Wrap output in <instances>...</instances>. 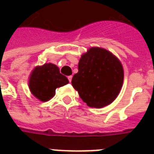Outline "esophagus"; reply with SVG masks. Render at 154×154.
<instances>
[{"label":"esophagus","instance_id":"34e87169","mask_svg":"<svg viewBox=\"0 0 154 154\" xmlns=\"http://www.w3.org/2000/svg\"><path fill=\"white\" fill-rule=\"evenodd\" d=\"M72 76H68V77H67V79H68V81H69V82H72Z\"/></svg>","mask_w":154,"mask_h":154}]
</instances>
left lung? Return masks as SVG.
<instances>
[{
	"instance_id": "obj_1",
	"label": "left lung",
	"mask_w": 154,
	"mask_h": 154,
	"mask_svg": "<svg viewBox=\"0 0 154 154\" xmlns=\"http://www.w3.org/2000/svg\"><path fill=\"white\" fill-rule=\"evenodd\" d=\"M123 79L119 59L104 48H91L81 57L72 85L88 106L101 108L117 97Z\"/></svg>"
}]
</instances>
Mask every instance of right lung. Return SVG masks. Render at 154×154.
<instances>
[{
    "instance_id": "add662e5",
    "label": "right lung",
    "mask_w": 154,
    "mask_h": 154,
    "mask_svg": "<svg viewBox=\"0 0 154 154\" xmlns=\"http://www.w3.org/2000/svg\"><path fill=\"white\" fill-rule=\"evenodd\" d=\"M68 83L67 78L62 75L58 67L52 63H46L35 67L29 82L32 94L42 101L50 100L57 87Z\"/></svg>"
}]
</instances>
